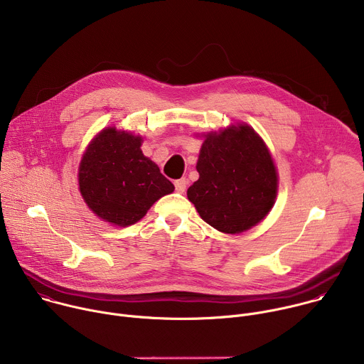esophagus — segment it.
<instances>
[{
    "mask_svg": "<svg viewBox=\"0 0 364 364\" xmlns=\"http://www.w3.org/2000/svg\"><path fill=\"white\" fill-rule=\"evenodd\" d=\"M174 186H176V190H177L178 193H184V191H186V187H187V180H186V178L176 180V181H174Z\"/></svg>",
    "mask_w": 364,
    "mask_h": 364,
    "instance_id": "34e87169",
    "label": "esophagus"
}]
</instances>
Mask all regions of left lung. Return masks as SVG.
Wrapping results in <instances>:
<instances>
[{
	"mask_svg": "<svg viewBox=\"0 0 364 364\" xmlns=\"http://www.w3.org/2000/svg\"><path fill=\"white\" fill-rule=\"evenodd\" d=\"M187 190L201 219L223 233H242L272 209L278 190L271 154L247 125L205 135Z\"/></svg>",
	"mask_w": 364,
	"mask_h": 364,
	"instance_id": "left-lung-1",
	"label": "left lung"
}]
</instances>
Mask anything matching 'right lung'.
Wrapping results in <instances>:
<instances>
[{
  "label": "right lung",
  "mask_w": 364,
  "mask_h": 364,
  "mask_svg": "<svg viewBox=\"0 0 364 364\" xmlns=\"http://www.w3.org/2000/svg\"><path fill=\"white\" fill-rule=\"evenodd\" d=\"M141 136L103 129L79 167V188L89 209L117 226L141 220L149 207L174 191L173 183L141 151Z\"/></svg>",
  "instance_id": "1"
}]
</instances>
